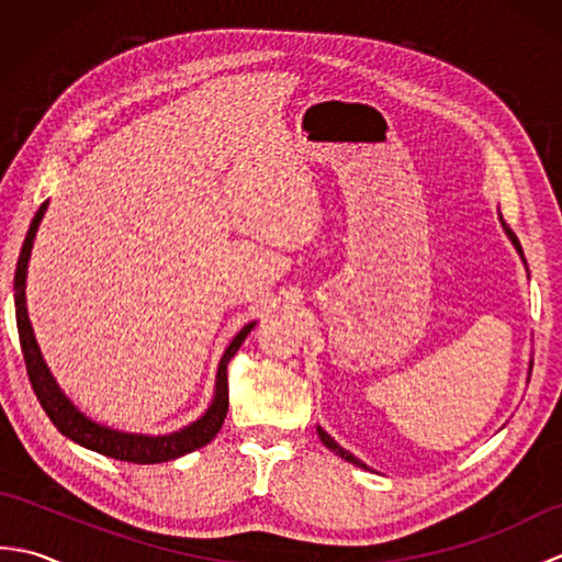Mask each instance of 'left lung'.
<instances>
[{
  "label": "left lung",
  "mask_w": 562,
  "mask_h": 562,
  "mask_svg": "<svg viewBox=\"0 0 562 562\" xmlns=\"http://www.w3.org/2000/svg\"><path fill=\"white\" fill-rule=\"evenodd\" d=\"M499 214V212H497ZM499 222H503V229H505V234H507V238H509V241H512V246H515V250H517V254H519V258H521V262H524V268H527V260H524V250H521V244H519V238L515 236V232H512L509 229V226L505 224V220H503V214H499ZM529 270V268H527ZM531 364L533 362H529V376H531ZM316 432H318V439L321 441H324V447H328L330 451H336L338 453V457L340 459H345V461H350V463H355V465H360V469H369V465L367 463H362L360 459H357L355 457V453H350L348 449H342L340 445H338V441L336 439H333L328 432H326V429L324 427H321V425H316Z\"/></svg>",
  "instance_id": "obj_1"
}]
</instances>
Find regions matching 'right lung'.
I'll use <instances>...</instances> for the list:
<instances>
[{
    "label": "right lung",
    "mask_w": 562,
    "mask_h": 562,
    "mask_svg": "<svg viewBox=\"0 0 562 562\" xmlns=\"http://www.w3.org/2000/svg\"><path fill=\"white\" fill-rule=\"evenodd\" d=\"M45 200L43 205L35 212V217L29 226L26 238H23L19 262H16V274H14V304H16V328H19V340H21V352L23 360H26L31 386L38 396L43 411L50 417L53 425L69 437L77 445L87 447L91 451H99L103 457H111L117 461H130V463H164L171 459H181L186 453L195 451L200 447L210 445V441L217 437L220 427L229 411V386H226V364L232 362L236 350L241 348L246 336L254 330L256 321H250L241 330L236 333L232 342L226 345L222 360L217 364V379H214V396L207 405V411L202 413L198 420L190 425L176 429L169 435H142V432H123V429H115L109 425H101L91 420L87 413H81L67 393L59 389L55 381L50 367L43 360V352L38 348V340H35V333L29 318L26 308V278H29V260L35 234H38V226L43 222V214L47 210Z\"/></svg>",
    "instance_id": "add662e5"
}]
</instances>
